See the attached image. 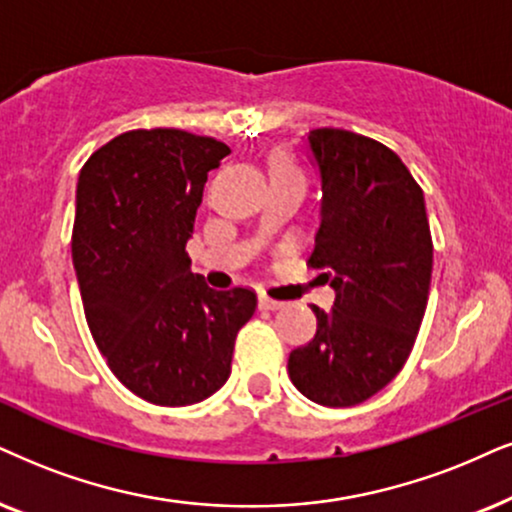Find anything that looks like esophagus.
Masks as SVG:
<instances>
[{"instance_id": "1", "label": "esophagus", "mask_w": 512, "mask_h": 512, "mask_svg": "<svg viewBox=\"0 0 512 512\" xmlns=\"http://www.w3.org/2000/svg\"><path fill=\"white\" fill-rule=\"evenodd\" d=\"M257 302H260V309H264V312H276V309L283 307V302L271 300V297H267V295L257 297Z\"/></svg>"}]
</instances>
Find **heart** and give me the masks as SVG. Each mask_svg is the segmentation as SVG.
<instances>
[{
	"label": "heart",
	"instance_id": "obj_1",
	"mask_svg": "<svg viewBox=\"0 0 512 512\" xmlns=\"http://www.w3.org/2000/svg\"><path fill=\"white\" fill-rule=\"evenodd\" d=\"M276 172H295V167L288 158H283V155H281V158L274 160V174Z\"/></svg>",
	"mask_w": 512,
	"mask_h": 512
}]
</instances>
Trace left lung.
<instances>
[{"mask_svg":"<svg viewBox=\"0 0 512 512\" xmlns=\"http://www.w3.org/2000/svg\"><path fill=\"white\" fill-rule=\"evenodd\" d=\"M321 222L309 264L335 302L312 307L316 335L288 357V375L321 406H357L404 368L428 307L432 238L425 198L390 148L347 129H314Z\"/></svg>","mask_w":512,"mask_h":512,"instance_id":"1","label":"left lung"}]
</instances>
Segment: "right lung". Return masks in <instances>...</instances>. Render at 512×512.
Returning a JSON list of instances; mask_svg holds the SVG:
<instances>
[{
  "label": "right lung",
  "mask_w": 512,
  "mask_h": 512,
  "mask_svg": "<svg viewBox=\"0 0 512 512\" xmlns=\"http://www.w3.org/2000/svg\"><path fill=\"white\" fill-rule=\"evenodd\" d=\"M229 153L181 129H134L101 146L77 179L73 264L84 316L115 378L151 404L215 394L255 314L252 290H212L186 252L208 172Z\"/></svg>",
  "instance_id": "add662e5"
}]
</instances>
